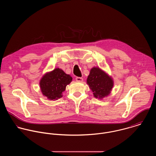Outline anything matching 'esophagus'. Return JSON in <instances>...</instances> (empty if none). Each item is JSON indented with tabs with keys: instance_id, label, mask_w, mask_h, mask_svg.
I'll return each instance as SVG.
<instances>
[{
	"instance_id": "obj_1",
	"label": "esophagus",
	"mask_w": 156,
	"mask_h": 156,
	"mask_svg": "<svg viewBox=\"0 0 156 156\" xmlns=\"http://www.w3.org/2000/svg\"><path fill=\"white\" fill-rule=\"evenodd\" d=\"M76 80L77 81V82H83V78H82V77H77L76 78Z\"/></svg>"
}]
</instances>
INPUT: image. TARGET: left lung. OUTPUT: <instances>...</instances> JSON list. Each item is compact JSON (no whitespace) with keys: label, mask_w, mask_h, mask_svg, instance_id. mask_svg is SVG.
<instances>
[{"label":"left lung","mask_w":156,"mask_h":156,"mask_svg":"<svg viewBox=\"0 0 156 156\" xmlns=\"http://www.w3.org/2000/svg\"><path fill=\"white\" fill-rule=\"evenodd\" d=\"M87 83L93 92L94 97L103 100L111 94L114 81L106 71L98 67H93L90 70Z\"/></svg>","instance_id":"obj_1"}]
</instances>
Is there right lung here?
Masks as SVG:
<instances>
[{"label":"right lung","mask_w":156,"mask_h":156,"mask_svg":"<svg viewBox=\"0 0 156 156\" xmlns=\"http://www.w3.org/2000/svg\"><path fill=\"white\" fill-rule=\"evenodd\" d=\"M72 77L59 68L45 73L40 80L42 94L49 100H56L62 97L66 87L72 82Z\"/></svg>","instance_id":"1"}]
</instances>
